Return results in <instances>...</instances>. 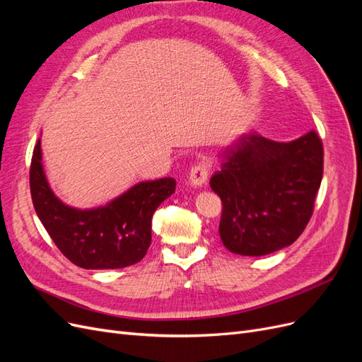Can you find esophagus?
Returning <instances> with one entry per match:
<instances>
[{"label":"esophagus","mask_w":362,"mask_h":362,"mask_svg":"<svg viewBox=\"0 0 362 362\" xmlns=\"http://www.w3.org/2000/svg\"><path fill=\"white\" fill-rule=\"evenodd\" d=\"M208 173H210V164L206 161H201L192 168V172L189 175V182L192 187L201 189L205 185L208 180Z\"/></svg>","instance_id":"34e87169"}]
</instances>
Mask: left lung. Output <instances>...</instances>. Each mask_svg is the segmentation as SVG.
<instances>
[{
  "mask_svg": "<svg viewBox=\"0 0 362 362\" xmlns=\"http://www.w3.org/2000/svg\"><path fill=\"white\" fill-rule=\"evenodd\" d=\"M210 185L223 211L218 234L237 255H269L294 243L310 222L323 177V146L314 131L291 141L238 136L221 152Z\"/></svg>",
  "mask_w": 362,
  "mask_h": 362,
  "instance_id": "8db88e82",
  "label": "left lung"
}]
</instances>
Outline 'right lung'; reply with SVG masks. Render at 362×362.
<instances>
[{
	"instance_id": "right-lung-1",
	"label": "right lung",
	"mask_w": 362,
	"mask_h": 362,
	"mask_svg": "<svg viewBox=\"0 0 362 362\" xmlns=\"http://www.w3.org/2000/svg\"><path fill=\"white\" fill-rule=\"evenodd\" d=\"M177 181H141L95 208H75L52 192L42 163L40 139L30 168L31 199L52 242L75 266L105 270L136 264L151 245L152 214L175 192Z\"/></svg>"
}]
</instances>
